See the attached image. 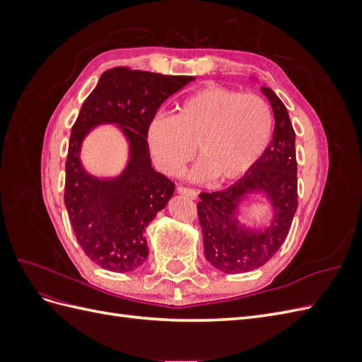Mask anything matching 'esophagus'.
<instances>
[{
  "label": "esophagus",
  "instance_id": "34e87169",
  "mask_svg": "<svg viewBox=\"0 0 362 362\" xmlns=\"http://www.w3.org/2000/svg\"><path fill=\"white\" fill-rule=\"evenodd\" d=\"M177 192L180 194H184V196H189L190 199H196V196H198V192H196L194 189H190V187H185V185H178L177 187Z\"/></svg>",
  "mask_w": 362,
  "mask_h": 362
}]
</instances>
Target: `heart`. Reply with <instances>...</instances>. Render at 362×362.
<instances>
[{"instance_id":"1","label":"heart","mask_w":362,"mask_h":362,"mask_svg":"<svg viewBox=\"0 0 362 362\" xmlns=\"http://www.w3.org/2000/svg\"><path fill=\"white\" fill-rule=\"evenodd\" d=\"M273 116L264 98L206 86L178 105L175 116L157 115L148 127V144L157 168L178 175L198 149L193 177L233 181L243 177L264 154Z\"/></svg>"}]
</instances>
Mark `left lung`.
Returning a JSON list of instances; mask_svg holds the SVG:
<instances>
[{"label":"left lung","mask_w":362,"mask_h":362,"mask_svg":"<svg viewBox=\"0 0 362 362\" xmlns=\"http://www.w3.org/2000/svg\"><path fill=\"white\" fill-rule=\"evenodd\" d=\"M269 98L275 129L262 157L243 178L221 192H201L198 216L204 234V254L211 266L225 273L255 270L276 254L286 242L298 210L296 134L288 112L270 87ZM264 189L276 208V217L264 232H249L238 225V201L249 191Z\"/></svg>","instance_id":"left-lung-1"}]
</instances>
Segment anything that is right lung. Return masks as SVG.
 <instances>
[{"instance_id":"obj_1","label":"right lung","mask_w":362,"mask_h":362,"mask_svg":"<svg viewBox=\"0 0 362 362\" xmlns=\"http://www.w3.org/2000/svg\"><path fill=\"white\" fill-rule=\"evenodd\" d=\"M190 75H163L116 66L103 72L71 131L64 205L76 240L98 266L131 272L148 257L145 228L172 198L175 182L151 168L148 127L158 107ZM119 123L132 145L129 168L117 180H98L79 164L81 140L98 123Z\"/></svg>"}]
</instances>
